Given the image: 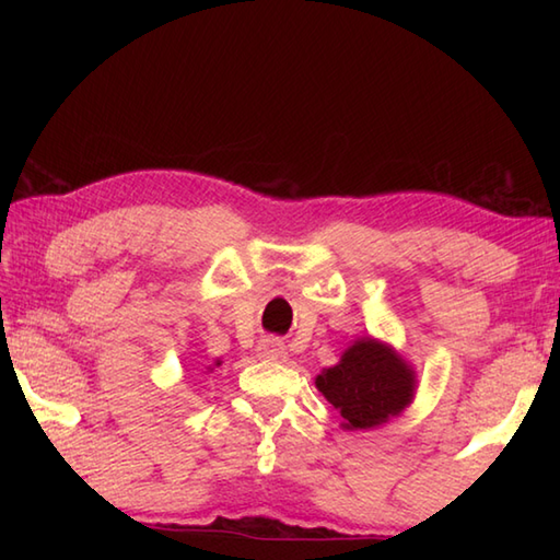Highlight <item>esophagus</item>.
Masks as SVG:
<instances>
[{
  "instance_id": "1",
  "label": "esophagus",
  "mask_w": 560,
  "mask_h": 560,
  "mask_svg": "<svg viewBox=\"0 0 560 560\" xmlns=\"http://www.w3.org/2000/svg\"><path fill=\"white\" fill-rule=\"evenodd\" d=\"M257 355L265 361H283L287 359V347L277 337H267L257 343Z\"/></svg>"
}]
</instances>
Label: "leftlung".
<instances>
[{
	"mask_svg": "<svg viewBox=\"0 0 560 560\" xmlns=\"http://www.w3.org/2000/svg\"><path fill=\"white\" fill-rule=\"evenodd\" d=\"M315 385L351 431L385 423L413 397L411 368L375 339L355 341L339 365L317 375Z\"/></svg>",
	"mask_w": 560,
	"mask_h": 560,
	"instance_id": "obj_1",
	"label": "left lung"
}]
</instances>
